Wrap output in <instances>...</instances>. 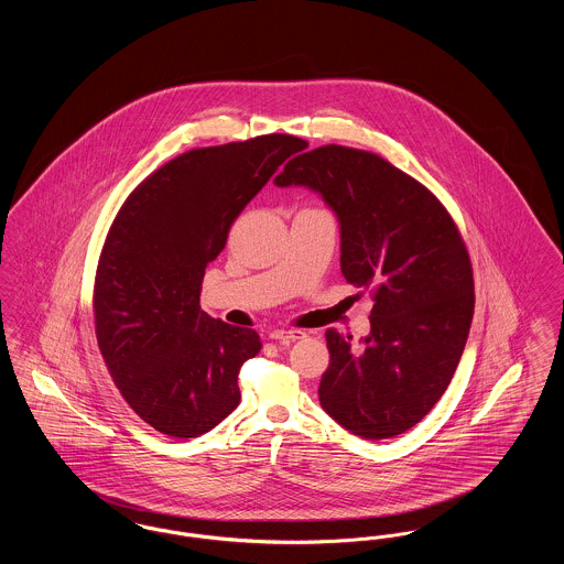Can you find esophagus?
<instances>
[{
    "label": "esophagus",
    "instance_id": "esophagus-1",
    "mask_svg": "<svg viewBox=\"0 0 564 564\" xmlns=\"http://www.w3.org/2000/svg\"><path fill=\"white\" fill-rule=\"evenodd\" d=\"M306 338V334L302 329H274L270 332V340L274 343H295V340H302Z\"/></svg>",
    "mask_w": 564,
    "mask_h": 564
}]
</instances>
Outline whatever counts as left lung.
<instances>
[{"instance_id":"left-lung-1","label":"left lung","mask_w":564,"mask_h":564,"mask_svg":"<svg viewBox=\"0 0 564 564\" xmlns=\"http://www.w3.org/2000/svg\"><path fill=\"white\" fill-rule=\"evenodd\" d=\"M274 186L319 194L340 228V270L372 290L370 334L325 332L322 408L364 440L414 427L444 395L474 317L467 249L442 203L380 156L323 145L300 154Z\"/></svg>"}]
</instances>
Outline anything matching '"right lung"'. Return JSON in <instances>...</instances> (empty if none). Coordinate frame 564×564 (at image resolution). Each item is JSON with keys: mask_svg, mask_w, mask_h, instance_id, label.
I'll return each instance as SVG.
<instances>
[{"mask_svg": "<svg viewBox=\"0 0 564 564\" xmlns=\"http://www.w3.org/2000/svg\"><path fill=\"white\" fill-rule=\"evenodd\" d=\"M306 145L264 134L186 152L134 189L109 228L97 343L122 398L164 435L198 437L239 405V370L262 343L200 311V283L245 205Z\"/></svg>", "mask_w": 564, "mask_h": 564, "instance_id": "add662e5", "label": "right lung"}]
</instances>
